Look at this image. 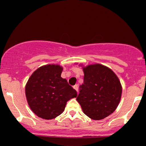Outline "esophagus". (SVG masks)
<instances>
[{
    "label": "esophagus",
    "mask_w": 146,
    "mask_h": 146,
    "mask_svg": "<svg viewBox=\"0 0 146 146\" xmlns=\"http://www.w3.org/2000/svg\"><path fill=\"white\" fill-rule=\"evenodd\" d=\"M73 88H74L75 90H77V92H78V89H79V86H78V84H75V86H73Z\"/></svg>",
    "instance_id": "34e87169"
}]
</instances>
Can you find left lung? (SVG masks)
Segmentation results:
<instances>
[{"mask_svg":"<svg viewBox=\"0 0 146 146\" xmlns=\"http://www.w3.org/2000/svg\"><path fill=\"white\" fill-rule=\"evenodd\" d=\"M82 67L84 83L80 86L76 100L88 117L103 119L118 106L121 98V84L117 75L107 66L94 64Z\"/></svg>","mask_w":146,"mask_h":146,"instance_id":"8db88e82","label":"left lung"}]
</instances>
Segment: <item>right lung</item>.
<instances>
[{"label":"right lung","instance_id":"add662e5","mask_svg":"<svg viewBox=\"0 0 146 146\" xmlns=\"http://www.w3.org/2000/svg\"><path fill=\"white\" fill-rule=\"evenodd\" d=\"M62 66L46 64L36 69L25 86L30 108L37 116L52 119L64 110L66 102L77 97V91L61 77Z\"/></svg>","mask_w":146,"mask_h":146}]
</instances>
